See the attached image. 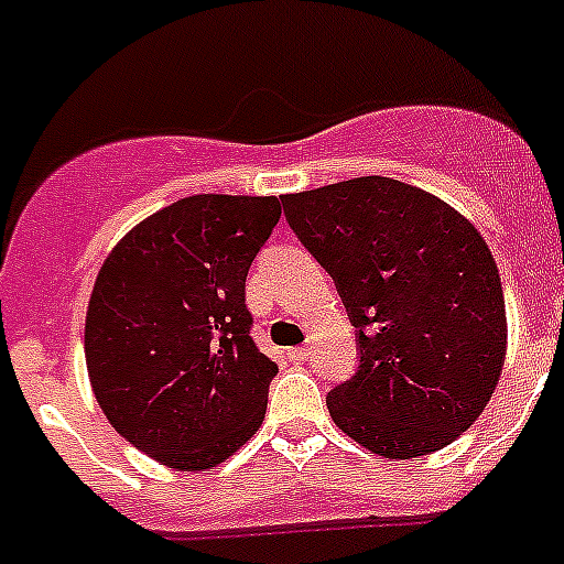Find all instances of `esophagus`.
Instances as JSON below:
<instances>
[{
    "label": "esophagus",
    "mask_w": 564,
    "mask_h": 564,
    "mask_svg": "<svg viewBox=\"0 0 564 564\" xmlns=\"http://www.w3.org/2000/svg\"><path fill=\"white\" fill-rule=\"evenodd\" d=\"M288 359H291V362H307V359H310V348H304V346L291 348V351H288Z\"/></svg>",
    "instance_id": "1"
}]
</instances>
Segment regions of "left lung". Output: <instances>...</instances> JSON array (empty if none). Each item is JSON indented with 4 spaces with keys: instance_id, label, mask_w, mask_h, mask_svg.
Segmentation results:
<instances>
[{
    "instance_id": "1",
    "label": "left lung",
    "mask_w": 564,
    "mask_h": 564,
    "mask_svg": "<svg viewBox=\"0 0 564 564\" xmlns=\"http://www.w3.org/2000/svg\"><path fill=\"white\" fill-rule=\"evenodd\" d=\"M282 207L357 332V373L326 395L332 421L384 459L446 448L481 415L507 357L485 238L443 198L390 176L288 193Z\"/></svg>"
}]
</instances>
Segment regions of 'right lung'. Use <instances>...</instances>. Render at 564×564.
Here are the masks:
<instances>
[{
    "mask_svg": "<svg viewBox=\"0 0 564 564\" xmlns=\"http://www.w3.org/2000/svg\"><path fill=\"white\" fill-rule=\"evenodd\" d=\"M276 196L198 193L143 218L99 268L85 362L107 421L176 470L232 457L265 417L276 362L251 340L246 273Z\"/></svg>",
    "mask_w": 564,
    "mask_h": 564,
    "instance_id": "right-lung-1",
    "label": "right lung"
}]
</instances>
